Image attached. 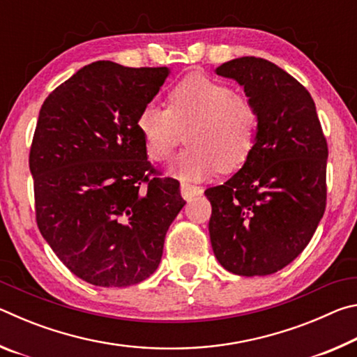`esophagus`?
I'll return each mask as SVG.
<instances>
[{"label": "esophagus", "mask_w": 357, "mask_h": 357, "mask_svg": "<svg viewBox=\"0 0 357 357\" xmlns=\"http://www.w3.org/2000/svg\"><path fill=\"white\" fill-rule=\"evenodd\" d=\"M200 193H202L200 187L192 185V184H187V183L181 184V195H183V198H184V200H187V202H190L193 197L200 195Z\"/></svg>", "instance_id": "1"}]
</instances>
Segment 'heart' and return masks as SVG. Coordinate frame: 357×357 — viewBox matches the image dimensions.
<instances>
[{"mask_svg":"<svg viewBox=\"0 0 357 357\" xmlns=\"http://www.w3.org/2000/svg\"><path fill=\"white\" fill-rule=\"evenodd\" d=\"M258 128V114L249 99L227 84L202 74L183 78L170 94L168 108L146 104L137 118V129L153 162H165L187 132V148L173 165L185 181L234 172L249 159Z\"/></svg>","mask_w":357,"mask_h":357,"instance_id":"b5f03b06","label":"heart"}]
</instances>
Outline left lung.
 <instances>
[{
  "mask_svg": "<svg viewBox=\"0 0 357 357\" xmlns=\"http://www.w3.org/2000/svg\"><path fill=\"white\" fill-rule=\"evenodd\" d=\"M215 74L244 88L258 128L243 168L204 190L211 245L229 273L269 275L305 249L324 214L328 143L310 93L279 66L243 56Z\"/></svg>",
  "mask_w": 357,
  "mask_h": 357,
  "instance_id": "1",
  "label": "left lung"
}]
</instances>
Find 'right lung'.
<instances>
[{
  "mask_svg": "<svg viewBox=\"0 0 357 357\" xmlns=\"http://www.w3.org/2000/svg\"><path fill=\"white\" fill-rule=\"evenodd\" d=\"M168 68L96 61L48 94L29 151L39 231L72 274L129 287L154 273L185 204L148 162L137 129Z\"/></svg>",
  "mask_w": 357,
  "mask_h": 357,
  "instance_id": "1",
  "label": "right lung"
}]
</instances>
